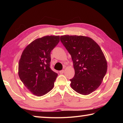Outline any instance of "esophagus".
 Returning a JSON list of instances; mask_svg holds the SVG:
<instances>
[{"label": "esophagus", "instance_id": "1", "mask_svg": "<svg viewBox=\"0 0 123 123\" xmlns=\"http://www.w3.org/2000/svg\"><path fill=\"white\" fill-rule=\"evenodd\" d=\"M64 70H61V71H59V73H60V74H63V73H64Z\"/></svg>", "mask_w": 123, "mask_h": 123}]
</instances>
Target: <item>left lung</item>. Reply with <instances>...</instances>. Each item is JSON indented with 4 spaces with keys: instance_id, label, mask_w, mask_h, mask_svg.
<instances>
[{
    "instance_id": "1",
    "label": "left lung",
    "mask_w": 123,
    "mask_h": 123,
    "mask_svg": "<svg viewBox=\"0 0 123 123\" xmlns=\"http://www.w3.org/2000/svg\"><path fill=\"white\" fill-rule=\"evenodd\" d=\"M60 41L71 55L75 74L71 87L83 95L92 93L103 81L107 63L100 46L92 38L84 36L63 35Z\"/></svg>"
}]
</instances>
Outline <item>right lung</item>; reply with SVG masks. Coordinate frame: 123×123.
<instances>
[{
  "label": "right lung",
  "mask_w": 123,
  "mask_h": 123,
  "mask_svg": "<svg viewBox=\"0 0 123 123\" xmlns=\"http://www.w3.org/2000/svg\"><path fill=\"white\" fill-rule=\"evenodd\" d=\"M59 41V36H44L33 41L23 52L18 75L34 95L43 96L54 87L57 74L50 68L51 52Z\"/></svg>",
  "instance_id": "1"
}]
</instances>
